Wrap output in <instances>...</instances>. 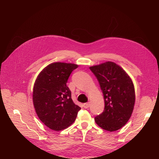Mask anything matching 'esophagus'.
Returning <instances> with one entry per match:
<instances>
[{"instance_id":"34e87169","label":"esophagus","mask_w":159,"mask_h":159,"mask_svg":"<svg viewBox=\"0 0 159 159\" xmlns=\"http://www.w3.org/2000/svg\"><path fill=\"white\" fill-rule=\"evenodd\" d=\"M89 105H90L89 103H85L84 104V107L85 108V109H87V108H88L89 107Z\"/></svg>"}]
</instances>
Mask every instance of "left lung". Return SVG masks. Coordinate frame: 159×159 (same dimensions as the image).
<instances>
[{
  "instance_id": "8db88e82",
  "label": "left lung",
  "mask_w": 159,
  "mask_h": 159,
  "mask_svg": "<svg viewBox=\"0 0 159 159\" xmlns=\"http://www.w3.org/2000/svg\"><path fill=\"white\" fill-rule=\"evenodd\" d=\"M97 78L105 101L102 114L95 117L101 128L115 131L125 125L131 117L135 102L131 79L121 67L112 61L89 67Z\"/></svg>"
}]
</instances>
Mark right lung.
Masks as SVG:
<instances>
[{
    "label": "right lung",
    "mask_w": 159,
    "mask_h": 159,
    "mask_svg": "<svg viewBox=\"0 0 159 159\" xmlns=\"http://www.w3.org/2000/svg\"><path fill=\"white\" fill-rule=\"evenodd\" d=\"M78 65L55 62L47 66L38 75L33 88V103L40 121L58 131L73 123L81 108L71 99L66 84Z\"/></svg>",
    "instance_id": "add662e5"
}]
</instances>
